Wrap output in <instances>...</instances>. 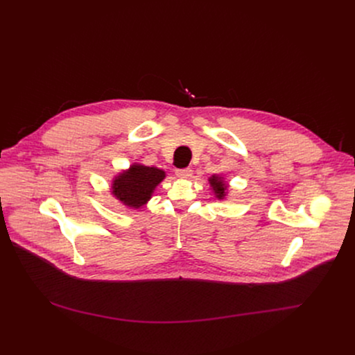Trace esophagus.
<instances>
[{"label": "esophagus", "instance_id": "1", "mask_svg": "<svg viewBox=\"0 0 355 355\" xmlns=\"http://www.w3.org/2000/svg\"><path fill=\"white\" fill-rule=\"evenodd\" d=\"M175 175H177L178 178H181V180H187V178H189V177L192 175V170H191V168H182V170H177Z\"/></svg>", "mask_w": 355, "mask_h": 355}]
</instances>
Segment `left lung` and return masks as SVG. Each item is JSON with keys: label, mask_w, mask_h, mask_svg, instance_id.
<instances>
[{"label": "left lung", "mask_w": 355, "mask_h": 355, "mask_svg": "<svg viewBox=\"0 0 355 355\" xmlns=\"http://www.w3.org/2000/svg\"><path fill=\"white\" fill-rule=\"evenodd\" d=\"M208 181H209V185H211V189H212L215 198H218L219 200H226L227 193H229V184L225 180V177L214 174L212 177H209Z\"/></svg>", "instance_id": "left-lung-1"}]
</instances>
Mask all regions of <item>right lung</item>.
<instances>
[{
    "label": "right lung",
    "instance_id": "add662e5",
    "mask_svg": "<svg viewBox=\"0 0 355 355\" xmlns=\"http://www.w3.org/2000/svg\"><path fill=\"white\" fill-rule=\"evenodd\" d=\"M164 178L166 173L157 167L133 163L112 178L111 193L126 208L141 209Z\"/></svg>",
    "mask_w": 355,
    "mask_h": 355
}]
</instances>
